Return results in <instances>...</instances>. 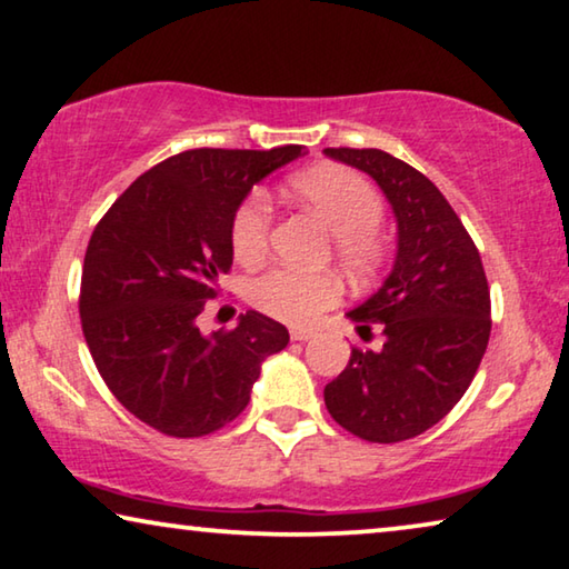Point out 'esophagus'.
<instances>
[{"instance_id": "34e87169", "label": "esophagus", "mask_w": 569, "mask_h": 569, "mask_svg": "<svg viewBox=\"0 0 569 569\" xmlns=\"http://www.w3.org/2000/svg\"><path fill=\"white\" fill-rule=\"evenodd\" d=\"M288 335H291V339H296V342H307V339H311L313 335V329H301V327H291L288 329Z\"/></svg>"}]
</instances>
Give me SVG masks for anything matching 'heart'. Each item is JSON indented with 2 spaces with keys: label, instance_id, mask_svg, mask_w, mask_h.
<instances>
[{
  "label": "heart",
  "instance_id": "1",
  "mask_svg": "<svg viewBox=\"0 0 569 569\" xmlns=\"http://www.w3.org/2000/svg\"><path fill=\"white\" fill-rule=\"evenodd\" d=\"M288 189L329 227L332 256L347 273L368 278L383 266L386 242L378 224L386 217V201L366 176L350 168L321 166L293 173L288 178ZM270 230L273 203L262 191H252L232 214V256L242 266H258L268 256ZM339 296L342 288L329 273L273 268L250 283V301L288 325H309L321 311L332 309Z\"/></svg>",
  "mask_w": 569,
  "mask_h": 569
}]
</instances>
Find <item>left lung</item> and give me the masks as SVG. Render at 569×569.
Instances as JSON below:
<instances>
[{"instance_id": "left-lung-1", "label": "left lung", "mask_w": 569, "mask_h": 569, "mask_svg": "<svg viewBox=\"0 0 569 569\" xmlns=\"http://www.w3.org/2000/svg\"><path fill=\"white\" fill-rule=\"evenodd\" d=\"M325 152L376 178L398 219L391 276L347 313L362 337L383 329V347H352L325 403L366 442H403L445 419L470 388L493 327L488 278L460 217L421 171L378 148Z\"/></svg>"}]
</instances>
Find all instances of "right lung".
<instances>
[{
	"label": "right lung",
	"instance_id": "add662e5",
	"mask_svg": "<svg viewBox=\"0 0 569 569\" xmlns=\"http://www.w3.org/2000/svg\"><path fill=\"white\" fill-rule=\"evenodd\" d=\"M301 152L183 150L134 178L91 232L83 339L117 401L160 435L197 439L227 427L248 406L260 362L288 345V329L258 311L211 337L197 317L232 268L234 209Z\"/></svg>",
	"mask_w": 569,
	"mask_h": 569
}]
</instances>
